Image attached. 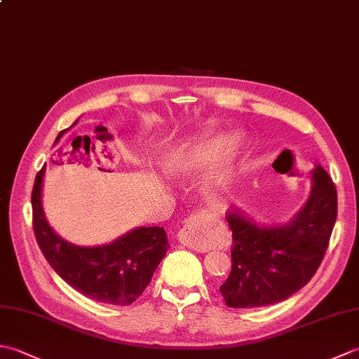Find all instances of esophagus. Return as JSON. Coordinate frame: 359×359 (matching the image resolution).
<instances>
[{
    "mask_svg": "<svg viewBox=\"0 0 359 359\" xmlns=\"http://www.w3.org/2000/svg\"><path fill=\"white\" fill-rule=\"evenodd\" d=\"M226 241L225 225L207 211H199L187 219L179 231V242L196 251L222 248Z\"/></svg>",
    "mask_w": 359,
    "mask_h": 359,
    "instance_id": "34e87169",
    "label": "esophagus"
}]
</instances>
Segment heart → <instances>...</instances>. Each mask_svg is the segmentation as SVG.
Segmentation results:
<instances>
[{
	"label": "heart",
	"mask_w": 359,
	"mask_h": 359,
	"mask_svg": "<svg viewBox=\"0 0 359 359\" xmlns=\"http://www.w3.org/2000/svg\"><path fill=\"white\" fill-rule=\"evenodd\" d=\"M236 144L233 137L225 134H202L194 139L182 142L177 147L165 152L162 168L168 174L191 172L203 168V182L211 189L222 188L231 179L234 171Z\"/></svg>",
	"instance_id": "1"
}]
</instances>
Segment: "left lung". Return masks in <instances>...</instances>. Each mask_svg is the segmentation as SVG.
I'll list each match as a JSON object with an SVG mask.
<instances>
[{
	"label": "left lung",
	"mask_w": 359,
	"mask_h": 359,
	"mask_svg": "<svg viewBox=\"0 0 359 359\" xmlns=\"http://www.w3.org/2000/svg\"><path fill=\"white\" fill-rule=\"evenodd\" d=\"M311 175L309 201L287 225L259 226L238 211L226 215L233 231L231 271L220 293L228 307L271 306L313 278L337 222L338 196L321 165Z\"/></svg>",
	"instance_id": "obj_1"
}]
</instances>
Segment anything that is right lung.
Masks as SVG:
<instances>
[{"instance_id": "add662e5", "label": "right lung", "mask_w": 359, "mask_h": 359, "mask_svg": "<svg viewBox=\"0 0 359 359\" xmlns=\"http://www.w3.org/2000/svg\"><path fill=\"white\" fill-rule=\"evenodd\" d=\"M66 133L58 134L60 137ZM44 166L32 189V225L38 245L55 273L81 294L103 304L129 306L147 288L166 255L163 226H140L109 245H72L49 226L43 212L41 187Z\"/></svg>"}]
</instances>
